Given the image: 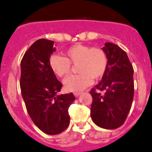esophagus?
I'll list each match as a JSON object with an SVG mask.
<instances>
[{
	"label": "esophagus",
	"instance_id": "1",
	"mask_svg": "<svg viewBox=\"0 0 152 152\" xmlns=\"http://www.w3.org/2000/svg\"><path fill=\"white\" fill-rule=\"evenodd\" d=\"M81 94L82 93H80V92H76V93H74V95H75V97H79Z\"/></svg>",
	"mask_w": 152,
	"mask_h": 152
}]
</instances>
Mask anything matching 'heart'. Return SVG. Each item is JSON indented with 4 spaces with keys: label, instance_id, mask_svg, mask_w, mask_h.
<instances>
[{
    "label": "heart",
    "instance_id": "1",
    "mask_svg": "<svg viewBox=\"0 0 152 152\" xmlns=\"http://www.w3.org/2000/svg\"><path fill=\"white\" fill-rule=\"evenodd\" d=\"M52 72L58 77L69 73L71 65H76L78 75L71 76L64 81L65 89L79 92L91 84L92 80H100L108 67V58L104 50L81 44H74L65 50L64 57L52 55L49 60Z\"/></svg>",
    "mask_w": 152,
    "mask_h": 152
}]
</instances>
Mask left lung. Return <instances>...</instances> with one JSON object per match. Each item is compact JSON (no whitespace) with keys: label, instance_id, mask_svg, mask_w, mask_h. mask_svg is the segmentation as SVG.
<instances>
[{"label":"left lung","instance_id":"left-lung-1","mask_svg":"<svg viewBox=\"0 0 152 152\" xmlns=\"http://www.w3.org/2000/svg\"><path fill=\"white\" fill-rule=\"evenodd\" d=\"M102 50L108 58V67L101 82L91 91V116L99 127L113 129L123 125L131 108L134 69L126 53L116 44L105 43Z\"/></svg>","mask_w":152,"mask_h":152}]
</instances>
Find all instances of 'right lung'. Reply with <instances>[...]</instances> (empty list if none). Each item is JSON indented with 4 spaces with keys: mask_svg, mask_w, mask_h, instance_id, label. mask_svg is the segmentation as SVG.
Instances as JSON below:
<instances>
[{
    "mask_svg": "<svg viewBox=\"0 0 152 152\" xmlns=\"http://www.w3.org/2000/svg\"><path fill=\"white\" fill-rule=\"evenodd\" d=\"M56 50L54 41L40 39L25 53L21 61L20 88L27 112L39 129L49 135L61 134L69 125V107L73 94H60L62 84L49 65Z\"/></svg>",
    "mask_w": 152,
    "mask_h": 152,
    "instance_id": "add662e5",
    "label": "right lung"
}]
</instances>
